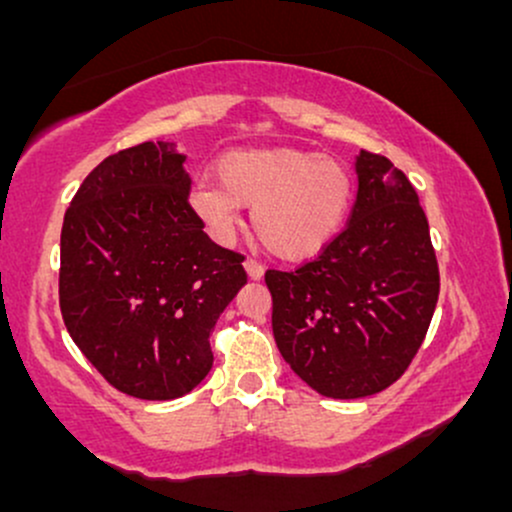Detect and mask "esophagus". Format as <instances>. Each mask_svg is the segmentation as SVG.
Here are the masks:
<instances>
[{
	"label": "esophagus",
	"mask_w": 512,
	"mask_h": 512,
	"mask_svg": "<svg viewBox=\"0 0 512 512\" xmlns=\"http://www.w3.org/2000/svg\"><path fill=\"white\" fill-rule=\"evenodd\" d=\"M243 264H245V272H248L250 279H262L264 264H260L257 260H252V257H248V260H245Z\"/></svg>",
	"instance_id": "34e87169"
}]
</instances>
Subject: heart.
I'll use <instances>...</instances> for the list:
<instances>
[{
    "mask_svg": "<svg viewBox=\"0 0 512 512\" xmlns=\"http://www.w3.org/2000/svg\"><path fill=\"white\" fill-rule=\"evenodd\" d=\"M216 182H199L190 207L219 243L236 236L240 209L281 260H305L337 236L354 202V175L342 161L303 149H236L216 163Z\"/></svg>",
    "mask_w": 512,
    "mask_h": 512,
    "instance_id": "obj_1",
    "label": "heart"
}]
</instances>
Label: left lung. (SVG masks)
Wrapping results in <instances>:
<instances>
[{"label": "left lung", "mask_w": 512, "mask_h": 512, "mask_svg": "<svg viewBox=\"0 0 512 512\" xmlns=\"http://www.w3.org/2000/svg\"><path fill=\"white\" fill-rule=\"evenodd\" d=\"M349 223L315 260L267 269L272 330L305 385L332 399L383 392L414 361L440 274L414 185L390 158L361 151Z\"/></svg>", "instance_id": "1"}]
</instances>
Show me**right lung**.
Wrapping results in <instances>:
<instances>
[{"mask_svg":"<svg viewBox=\"0 0 512 512\" xmlns=\"http://www.w3.org/2000/svg\"><path fill=\"white\" fill-rule=\"evenodd\" d=\"M185 156L144 142L98 163L69 204L60 308L81 354L115 390L166 402L202 383L209 334L248 281L192 211Z\"/></svg>","mask_w":512,"mask_h":512,"instance_id":"add662e5","label":"right lung"}]
</instances>
